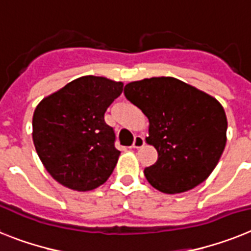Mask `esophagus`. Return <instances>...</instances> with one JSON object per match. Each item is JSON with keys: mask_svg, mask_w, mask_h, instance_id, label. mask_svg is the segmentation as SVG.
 Wrapping results in <instances>:
<instances>
[{"mask_svg": "<svg viewBox=\"0 0 251 251\" xmlns=\"http://www.w3.org/2000/svg\"><path fill=\"white\" fill-rule=\"evenodd\" d=\"M146 143L145 138L141 137V135H137V137L134 138V142H133V149H141L143 147Z\"/></svg>", "mask_w": 251, "mask_h": 251, "instance_id": "1", "label": "esophagus"}]
</instances>
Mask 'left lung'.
<instances>
[{"label": "left lung", "mask_w": 251, "mask_h": 251, "mask_svg": "<svg viewBox=\"0 0 251 251\" xmlns=\"http://www.w3.org/2000/svg\"><path fill=\"white\" fill-rule=\"evenodd\" d=\"M124 94L149 118L146 141L159 153L156 163L145 169L147 181L167 194L202 183L226 143L228 122L222 104L172 76L131 82Z\"/></svg>", "instance_id": "1"}]
</instances>
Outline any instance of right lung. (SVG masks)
I'll return each instance as SVG.
<instances>
[{
  "label": "right lung",
  "instance_id": "right-lung-1",
  "mask_svg": "<svg viewBox=\"0 0 251 251\" xmlns=\"http://www.w3.org/2000/svg\"><path fill=\"white\" fill-rule=\"evenodd\" d=\"M122 90V82L87 75L39 102L32 118L33 145L57 182L88 191L109 178L120 151L104 114Z\"/></svg>",
  "mask_w": 251,
  "mask_h": 251
}]
</instances>
